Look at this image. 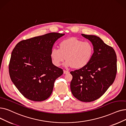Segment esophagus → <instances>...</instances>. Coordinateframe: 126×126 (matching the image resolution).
<instances>
[{
    "mask_svg": "<svg viewBox=\"0 0 126 126\" xmlns=\"http://www.w3.org/2000/svg\"><path fill=\"white\" fill-rule=\"evenodd\" d=\"M63 73H64V74H67L69 73V72H68V71H67V70H63Z\"/></svg>",
    "mask_w": 126,
    "mask_h": 126,
    "instance_id": "esophagus-1",
    "label": "esophagus"
}]
</instances>
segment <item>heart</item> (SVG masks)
<instances>
[{
    "instance_id": "b5f03b06",
    "label": "heart",
    "mask_w": 126,
    "mask_h": 126,
    "mask_svg": "<svg viewBox=\"0 0 126 126\" xmlns=\"http://www.w3.org/2000/svg\"><path fill=\"white\" fill-rule=\"evenodd\" d=\"M94 52V46L91 42L70 37L60 42L58 49L52 48L50 57L52 63L56 66H60L66 58L65 66L81 69L90 62Z\"/></svg>"
}]
</instances>
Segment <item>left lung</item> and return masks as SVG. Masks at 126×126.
Instances as JSON below:
<instances>
[{"label": "left lung", "instance_id": "obj_1", "mask_svg": "<svg viewBox=\"0 0 126 126\" xmlns=\"http://www.w3.org/2000/svg\"><path fill=\"white\" fill-rule=\"evenodd\" d=\"M94 48L93 56L86 66L70 72V90L74 96L83 102L93 101L102 96L113 83L117 73V58L114 49L100 37L82 34Z\"/></svg>", "mask_w": 126, "mask_h": 126}]
</instances>
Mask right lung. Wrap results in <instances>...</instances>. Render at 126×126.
Masks as SVG:
<instances>
[{"instance_id": "obj_1", "label": "right lung", "mask_w": 126, "mask_h": 126, "mask_svg": "<svg viewBox=\"0 0 126 126\" xmlns=\"http://www.w3.org/2000/svg\"><path fill=\"white\" fill-rule=\"evenodd\" d=\"M65 34L52 32L23 40L12 52L9 65L11 79L20 93L34 101L51 95L54 82L63 74L50 57L55 42Z\"/></svg>"}]
</instances>
